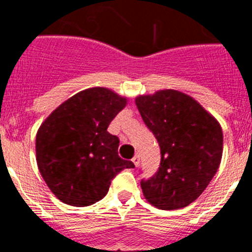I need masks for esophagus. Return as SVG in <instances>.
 I'll use <instances>...</instances> for the list:
<instances>
[{"label":"esophagus","instance_id":"esophagus-1","mask_svg":"<svg viewBox=\"0 0 252 252\" xmlns=\"http://www.w3.org/2000/svg\"><path fill=\"white\" fill-rule=\"evenodd\" d=\"M132 162L135 164V166H139V164H140V157H139V155H135V157L132 158Z\"/></svg>","mask_w":252,"mask_h":252}]
</instances>
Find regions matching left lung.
Segmentation results:
<instances>
[{"label": "left lung", "mask_w": 252, "mask_h": 252, "mask_svg": "<svg viewBox=\"0 0 252 252\" xmlns=\"http://www.w3.org/2000/svg\"><path fill=\"white\" fill-rule=\"evenodd\" d=\"M160 146V168L141 180L146 201L159 209H180L203 193L221 164V125L190 95L158 91L135 99Z\"/></svg>", "instance_id": "1"}]
</instances>
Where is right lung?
I'll return each mask as SVG.
<instances>
[{"label": "right lung", "mask_w": 252, "mask_h": 252, "mask_svg": "<svg viewBox=\"0 0 252 252\" xmlns=\"http://www.w3.org/2000/svg\"><path fill=\"white\" fill-rule=\"evenodd\" d=\"M127 99L104 87L81 91L55 108L36 133V162L46 186L69 206L101 201L111 180L135 168L119 157V137L107 128Z\"/></svg>", "instance_id": "right-lung-1"}]
</instances>
